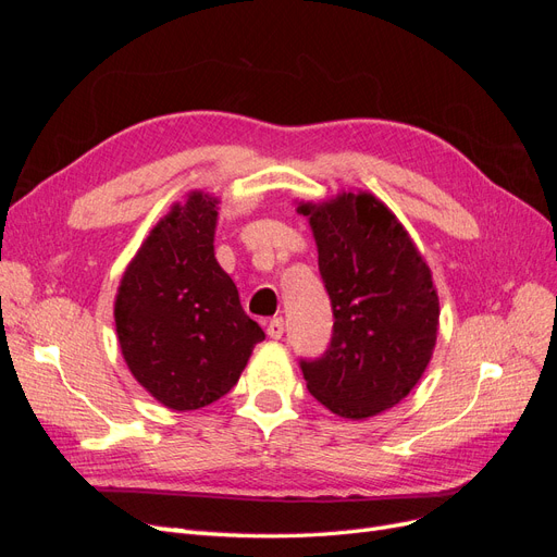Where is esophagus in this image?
<instances>
[{"instance_id":"1","label":"esophagus","mask_w":557,"mask_h":557,"mask_svg":"<svg viewBox=\"0 0 557 557\" xmlns=\"http://www.w3.org/2000/svg\"><path fill=\"white\" fill-rule=\"evenodd\" d=\"M283 332H285V323H283V318H272V320H269V325H267V334H269V339H281Z\"/></svg>"}]
</instances>
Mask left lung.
<instances>
[{
    "label": "left lung",
    "mask_w": 557,
    "mask_h": 557,
    "mask_svg": "<svg viewBox=\"0 0 557 557\" xmlns=\"http://www.w3.org/2000/svg\"><path fill=\"white\" fill-rule=\"evenodd\" d=\"M332 299L334 332L320 360H301L309 393L332 413L367 420L407 397L432 360L440 295L397 215L367 190L299 201Z\"/></svg>",
    "instance_id": "8db88e82"
}]
</instances>
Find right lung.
<instances>
[{"label": "right lung", "instance_id": "right-lung-1", "mask_svg": "<svg viewBox=\"0 0 557 557\" xmlns=\"http://www.w3.org/2000/svg\"><path fill=\"white\" fill-rule=\"evenodd\" d=\"M221 199L193 190L148 232L115 293L121 352L146 393L195 411L239 381L262 327L213 252Z\"/></svg>", "mask_w": 557, "mask_h": 557}]
</instances>
